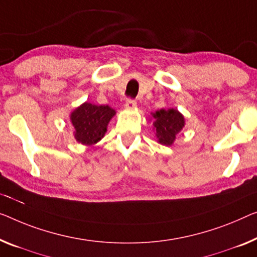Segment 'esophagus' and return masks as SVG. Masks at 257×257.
Masks as SVG:
<instances>
[{
    "label": "esophagus",
    "mask_w": 257,
    "mask_h": 257,
    "mask_svg": "<svg viewBox=\"0 0 257 257\" xmlns=\"http://www.w3.org/2000/svg\"><path fill=\"white\" fill-rule=\"evenodd\" d=\"M137 105V101L135 100V99H132V98H128L127 100H125V108H134V107H136Z\"/></svg>",
    "instance_id": "esophagus-1"
}]
</instances>
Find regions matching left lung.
<instances>
[{"label":"left lung","instance_id":"obj_1","mask_svg":"<svg viewBox=\"0 0 257 257\" xmlns=\"http://www.w3.org/2000/svg\"><path fill=\"white\" fill-rule=\"evenodd\" d=\"M153 127L159 143L171 145L175 140V135L183 128L185 120L177 109H160L153 114Z\"/></svg>","mask_w":257,"mask_h":257}]
</instances>
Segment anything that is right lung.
<instances>
[{"label": "right lung", "instance_id": "right-lung-1", "mask_svg": "<svg viewBox=\"0 0 257 257\" xmlns=\"http://www.w3.org/2000/svg\"><path fill=\"white\" fill-rule=\"evenodd\" d=\"M115 110L105 105H92L84 102L71 113V122L75 128V139L79 143L91 145L104 137L107 124Z\"/></svg>", "mask_w": 257, "mask_h": 257}]
</instances>
